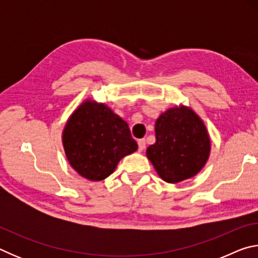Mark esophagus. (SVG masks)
I'll use <instances>...</instances> for the list:
<instances>
[{"label": "esophagus", "instance_id": "1", "mask_svg": "<svg viewBox=\"0 0 258 258\" xmlns=\"http://www.w3.org/2000/svg\"><path fill=\"white\" fill-rule=\"evenodd\" d=\"M138 146H139V151L145 150V148H146V140H145V139L139 140V141H138Z\"/></svg>", "mask_w": 258, "mask_h": 258}]
</instances>
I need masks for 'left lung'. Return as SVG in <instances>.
Here are the masks:
<instances>
[{
  "mask_svg": "<svg viewBox=\"0 0 258 258\" xmlns=\"http://www.w3.org/2000/svg\"><path fill=\"white\" fill-rule=\"evenodd\" d=\"M156 142L147 157L156 172L168 183H177L198 174L208 160L211 140L206 126L191 108H169L155 125Z\"/></svg>",
  "mask_w": 258,
  "mask_h": 258,
  "instance_id": "obj_1",
  "label": "left lung"
}]
</instances>
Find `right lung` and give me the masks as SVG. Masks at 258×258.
<instances>
[{
  "label": "right lung",
  "instance_id": "obj_1",
  "mask_svg": "<svg viewBox=\"0 0 258 258\" xmlns=\"http://www.w3.org/2000/svg\"><path fill=\"white\" fill-rule=\"evenodd\" d=\"M62 145L72 167L91 181L104 180L121 158L138 149L127 123L106 104L91 100L69 117Z\"/></svg>",
  "mask_w": 258,
  "mask_h": 258
}]
</instances>
